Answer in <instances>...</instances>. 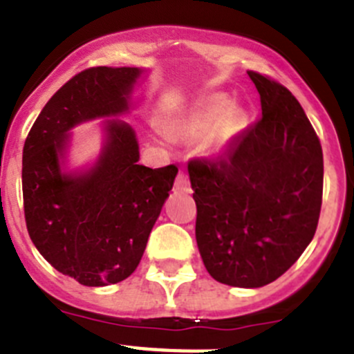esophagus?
Wrapping results in <instances>:
<instances>
[{
	"mask_svg": "<svg viewBox=\"0 0 354 354\" xmlns=\"http://www.w3.org/2000/svg\"><path fill=\"white\" fill-rule=\"evenodd\" d=\"M174 189H175V192H180V193L192 192V186H189V179H187V175L184 174V171H179V175H177Z\"/></svg>",
	"mask_w": 354,
	"mask_h": 354,
	"instance_id": "1",
	"label": "esophagus"
}]
</instances>
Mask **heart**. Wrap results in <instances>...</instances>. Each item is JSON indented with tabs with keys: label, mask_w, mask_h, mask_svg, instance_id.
Segmentation results:
<instances>
[{
	"label": "heart",
	"mask_w": 354,
	"mask_h": 354,
	"mask_svg": "<svg viewBox=\"0 0 354 354\" xmlns=\"http://www.w3.org/2000/svg\"><path fill=\"white\" fill-rule=\"evenodd\" d=\"M245 124V111L232 106V101L223 93H214L171 118L170 136L184 143L204 140L205 154L216 158L227 152ZM156 142L165 145L167 138L159 136Z\"/></svg>",
	"instance_id": "heart-1"
}]
</instances>
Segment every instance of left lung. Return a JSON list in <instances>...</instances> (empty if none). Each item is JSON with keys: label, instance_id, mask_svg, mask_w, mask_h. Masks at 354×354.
Wrapping results in <instances>:
<instances>
[{"label": "left lung", "instance_id": "1", "mask_svg": "<svg viewBox=\"0 0 354 354\" xmlns=\"http://www.w3.org/2000/svg\"><path fill=\"white\" fill-rule=\"evenodd\" d=\"M262 118L218 161H192L196 245L205 270L232 287L282 277L310 245L323 198V149L296 97L248 72Z\"/></svg>", "mask_w": 354, "mask_h": 354}]
</instances>
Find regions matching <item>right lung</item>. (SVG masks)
<instances>
[{
    "label": "right lung",
    "instance_id": "1",
    "mask_svg": "<svg viewBox=\"0 0 354 354\" xmlns=\"http://www.w3.org/2000/svg\"><path fill=\"white\" fill-rule=\"evenodd\" d=\"M147 74L140 67H93L65 83L44 106L23 149L26 227L56 271L81 286L104 287L133 274L170 196L177 167L140 165V145L124 118ZM102 120V150L70 167L71 129Z\"/></svg>",
    "mask_w": 354,
    "mask_h": 354
}]
</instances>
